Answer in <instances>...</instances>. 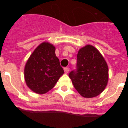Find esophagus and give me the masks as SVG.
Listing matches in <instances>:
<instances>
[{
	"mask_svg": "<svg viewBox=\"0 0 128 128\" xmlns=\"http://www.w3.org/2000/svg\"><path fill=\"white\" fill-rule=\"evenodd\" d=\"M64 71H65V72L66 73V74H67V73L69 72L70 68L68 67H65V68H64Z\"/></svg>",
	"mask_w": 128,
	"mask_h": 128,
	"instance_id": "esophagus-1",
	"label": "esophagus"
}]
</instances>
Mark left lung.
<instances>
[{"mask_svg":"<svg viewBox=\"0 0 128 128\" xmlns=\"http://www.w3.org/2000/svg\"><path fill=\"white\" fill-rule=\"evenodd\" d=\"M76 72L68 76L82 97L92 98L102 93L108 82V66L102 55L95 47L86 45L77 55Z\"/></svg>","mask_w":128,"mask_h":128,"instance_id":"8db88e82","label":"left lung"}]
</instances>
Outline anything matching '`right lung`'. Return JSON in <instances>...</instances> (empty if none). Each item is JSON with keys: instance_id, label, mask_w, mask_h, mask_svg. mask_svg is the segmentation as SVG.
Wrapping results in <instances>:
<instances>
[{"instance_id": "add662e5", "label": "right lung", "mask_w": 128, "mask_h": 128, "mask_svg": "<svg viewBox=\"0 0 128 128\" xmlns=\"http://www.w3.org/2000/svg\"><path fill=\"white\" fill-rule=\"evenodd\" d=\"M55 50L52 44L44 42L35 48L26 62L25 81L34 93L44 94L48 92L64 74Z\"/></svg>"}]
</instances>
